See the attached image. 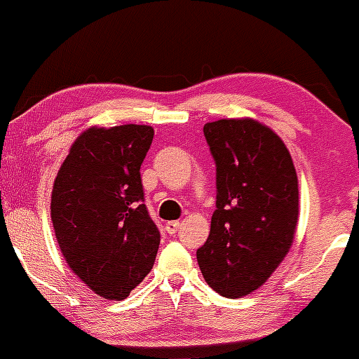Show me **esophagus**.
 I'll return each instance as SVG.
<instances>
[{
	"label": "esophagus",
	"instance_id": "obj_1",
	"mask_svg": "<svg viewBox=\"0 0 359 359\" xmlns=\"http://www.w3.org/2000/svg\"><path fill=\"white\" fill-rule=\"evenodd\" d=\"M179 226H180L179 221H168L167 224H165L167 233H168V234H175L177 229H179Z\"/></svg>",
	"mask_w": 359,
	"mask_h": 359
}]
</instances>
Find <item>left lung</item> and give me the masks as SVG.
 Returning a JSON list of instances; mask_svg holds the SVG:
<instances>
[{
  "label": "left lung",
  "mask_w": 359,
  "mask_h": 359,
  "mask_svg": "<svg viewBox=\"0 0 359 359\" xmlns=\"http://www.w3.org/2000/svg\"><path fill=\"white\" fill-rule=\"evenodd\" d=\"M216 163V211L197 262L208 285L240 299L273 273L294 241L299 182L287 147L250 118L205 123Z\"/></svg>",
  "instance_id": "left-lung-1"
}]
</instances>
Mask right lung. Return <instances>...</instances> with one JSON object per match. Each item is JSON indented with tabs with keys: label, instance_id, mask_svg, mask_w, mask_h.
Instances as JSON below:
<instances>
[{
	"label": "right lung",
	"instance_id": "obj_1",
	"mask_svg": "<svg viewBox=\"0 0 359 359\" xmlns=\"http://www.w3.org/2000/svg\"><path fill=\"white\" fill-rule=\"evenodd\" d=\"M154 128H89L74 142L52 191L55 238L74 273L123 300L150 273L160 231L145 205L140 167Z\"/></svg>",
	"mask_w": 359,
	"mask_h": 359
}]
</instances>
